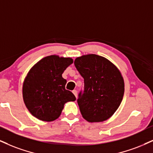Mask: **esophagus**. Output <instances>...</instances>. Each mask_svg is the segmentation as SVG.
Wrapping results in <instances>:
<instances>
[{
    "mask_svg": "<svg viewBox=\"0 0 153 153\" xmlns=\"http://www.w3.org/2000/svg\"><path fill=\"white\" fill-rule=\"evenodd\" d=\"M72 93L74 94V95L75 97H76V98L77 97V91H76V90H73Z\"/></svg>",
    "mask_w": 153,
    "mask_h": 153,
    "instance_id": "obj_1",
    "label": "esophagus"
}]
</instances>
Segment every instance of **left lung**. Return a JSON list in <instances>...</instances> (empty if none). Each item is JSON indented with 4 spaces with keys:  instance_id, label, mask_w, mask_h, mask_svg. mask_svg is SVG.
Masks as SVG:
<instances>
[{
    "instance_id": "left-lung-1",
    "label": "left lung",
    "mask_w": 153,
    "mask_h": 153,
    "mask_svg": "<svg viewBox=\"0 0 153 153\" xmlns=\"http://www.w3.org/2000/svg\"><path fill=\"white\" fill-rule=\"evenodd\" d=\"M74 65L84 80L77 99L83 118L88 122L108 119L124 94V81L118 69L105 57L87 54L76 58Z\"/></svg>"
}]
</instances>
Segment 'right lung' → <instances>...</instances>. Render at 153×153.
Listing matches in <instances>:
<instances>
[{
    "instance_id": "add662e5",
    "label": "right lung",
    "mask_w": 153,
    "mask_h": 153,
    "mask_svg": "<svg viewBox=\"0 0 153 153\" xmlns=\"http://www.w3.org/2000/svg\"><path fill=\"white\" fill-rule=\"evenodd\" d=\"M73 59L51 55L35 64L27 73L22 86L24 103L30 114L43 121L59 118L64 105L76 97L65 89L67 80L62 74Z\"/></svg>"
}]
</instances>
